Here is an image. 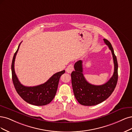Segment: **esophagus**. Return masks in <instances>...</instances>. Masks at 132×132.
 I'll use <instances>...</instances> for the list:
<instances>
[{
	"label": "esophagus",
	"mask_w": 132,
	"mask_h": 132,
	"mask_svg": "<svg viewBox=\"0 0 132 132\" xmlns=\"http://www.w3.org/2000/svg\"><path fill=\"white\" fill-rule=\"evenodd\" d=\"M73 70V66L72 64H70L68 66L66 69V72L69 73H71Z\"/></svg>",
	"instance_id": "1"
}]
</instances>
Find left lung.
<instances>
[{
  "label": "left lung",
  "instance_id": "left-lung-1",
  "mask_svg": "<svg viewBox=\"0 0 132 132\" xmlns=\"http://www.w3.org/2000/svg\"><path fill=\"white\" fill-rule=\"evenodd\" d=\"M105 43L111 50L114 63L113 76L106 83L95 86L88 83L83 74L82 61L79 60L74 65L75 71L71 73L72 86L74 95L78 103L84 106H94L107 99L115 88L118 80V63L110 42L104 39Z\"/></svg>",
  "mask_w": 132,
  "mask_h": 132
}]
</instances>
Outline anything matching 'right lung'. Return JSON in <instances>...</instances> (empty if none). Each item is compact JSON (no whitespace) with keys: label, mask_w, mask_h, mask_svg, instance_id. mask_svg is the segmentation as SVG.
<instances>
[{"label":"right lung","mask_w":132,"mask_h":132,"mask_svg":"<svg viewBox=\"0 0 132 132\" xmlns=\"http://www.w3.org/2000/svg\"><path fill=\"white\" fill-rule=\"evenodd\" d=\"M21 43L14 54L11 63L12 79L18 94L27 103L36 106H43L49 104L56 95L59 79L65 71L57 72L53 75L45 83L39 86L26 87L21 84L15 73L14 63L16 54Z\"/></svg>","instance_id":"add662e5"}]
</instances>
